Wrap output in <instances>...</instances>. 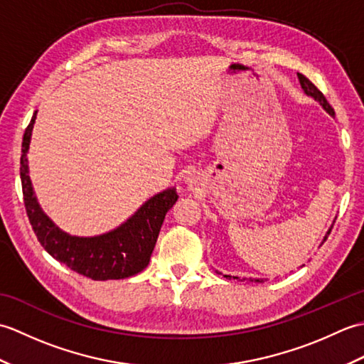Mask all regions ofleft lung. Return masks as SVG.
<instances>
[{
	"label": "left lung",
	"mask_w": 364,
	"mask_h": 364,
	"mask_svg": "<svg viewBox=\"0 0 364 364\" xmlns=\"http://www.w3.org/2000/svg\"><path fill=\"white\" fill-rule=\"evenodd\" d=\"M297 76H299V81H300V86H301V90H304V94L305 95H308V97H311V98H314L316 102H318L321 106H322V109L326 111L327 114H330L331 117H335V109L333 107H331L330 105H328V102H327V98L323 97V94L322 92L314 86V84L308 80V78H305L304 75H300V73H297ZM333 223H335V220H333ZM333 223H331V227L328 228V231L326 233V236H323V239H322V242L321 244H323L326 242V239L328 237V235H330V231H331V228H333ZM215 272L218 274H222V272H219V270H215ZM223 277H227V278H233V280H239V282H255V283H262L266 280V278H241V277H231V275H223Z\"/></svg>",
	"instance_id": "1"
}]
</instances>
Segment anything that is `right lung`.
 Wrapping results in <instances>:
<instances>
[{
    "label": "right lung",
    "mask_w": 364,
    "mask_h": 364,
    "mask_svg": "<svg viewBox=\"0 0 364 364\" xmlns=\"http://www.w3.org/2000/svg\"><path fill=\"white\" fill-rule=\"evenodd\" d=\"M36 114L23 134L20 178L26 214L38 242L54 259L92 280H120L139 274L149 266L162 222L178 200L176 189L158 192L122 225L103 235H68L43 213L29 178L28 151Z\"/></svg>",
    "instance_id": "1"
}]
</instances>
